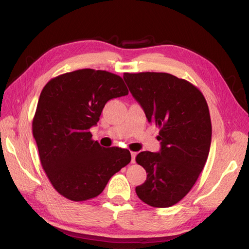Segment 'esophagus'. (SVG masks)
Listing matches in <instances>:
<instances>
[{
    "mask_svg": "<svg viewBox=\"0 0 249 249\" xmlns=\"http://www.w3.org/2000/svg\"><path fill=\"white\" fill-rule=\"evenodd\" d=\"M131 156H132V163H135V158L137 156L136 152H131Z\"/></svg>",
    "mask_w": 249,
    "mask_h": 249,
    "instance_id": "esophagus-1",
    "label": "esophagus"
}]
</instances>
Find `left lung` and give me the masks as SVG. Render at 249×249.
I'll list each match as a JSON object with an SVG mask.
<instances>
[{"label": "left lung", "mask_w": 249, "mask_h": 249, "mask_svg": "<svg viewBox=\"0 0 249 249\" xmlns=\"http://www.w3.org/2000/svg\"><path fill=\"white\" fill-rule=\"evenodd\" d=\"M124 79L148 123L160 129V152L136 157L147 173L136 193L150 207H171L191 190L207 162L212 138L207 101L197 87L170 73L125 72Z\"/></svg>", "instance_id": "obj_1"}]
</instances>
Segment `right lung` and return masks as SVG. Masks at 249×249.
I'll list each match as a JSON object with an SVG mask.
<instances>
[{"label":"right lung","mask_w":249,"mask_h":249,"mask_svg":"<svg viewBox=\"0 0 249 249\" xmlns=\"http://www.w3.org/2000/svg\"><path fill=\"white\" fill-rule=\"evenodd\" d=\"M127 93L117 74L91 69L60 74L43 87L32 131L41 166L62 196L73 201L96 197L131 162L130 150L103 147L89 132L106 103Z\"/></svg>","instance_id":"right-lung-1"}]
</instances>
